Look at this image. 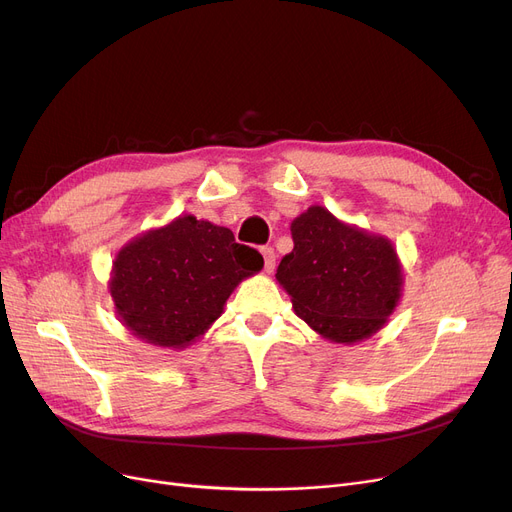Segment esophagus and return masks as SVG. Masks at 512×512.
Instances as JSON below:
<instances>
[{"label": "esophagus", "instance_id": "esophagus-1", "mask_svg": "<svg viewBox=\"0 0 512 512\" xmlns=\"http://www.w3.org/2000/svg\"><path fill=\"white\" fill-rule=\"evenodd\" d=\"M261 255H263V261H265V265H263L265 272L272 274L274 267H276V253H274V249L272 247H263Z\"/></svg>", "mask_w": 512, "mask_h": 512}]
</instances>
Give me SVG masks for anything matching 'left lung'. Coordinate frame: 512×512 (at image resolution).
Returning a JSON list of instances; mask_svg holds the SVG:
<instances>
[{"instance_id":"1","label":"left lung","mask_w":512,"mask_h":512,"mask_svg":"<svg viewBox=\"0 0 512 512\" xmlns=\"http://www.w3.org/2000/svg\"><path fill=\"white\" fill-rule=\"evenodd\" d=\"M294 249L278 282L317 334L353 344L378 332L398 305L402 267L392 242L313 205L290 224Z\"/></svg>"}]
</instances>
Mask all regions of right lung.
Instances as JSON below:
<instances>
[{
    "instance_id": "right-lung-1",
    "label": "right lung",
    "mask_w": 512,
    "mask_h": 512,
    "mask_svg": "<svg viewBox=\"0 0 512 512\" xmlns=\"http://www.w3.org/2000/svg\"><path fill=\"white\" fill-rule=\"evenodd\" d=\"M261 267V253L234 242L232 230L180 215L120 249L110 292L132 336L184 348L222 315L238 282Z\"/></svg>"
}]
</instances>
